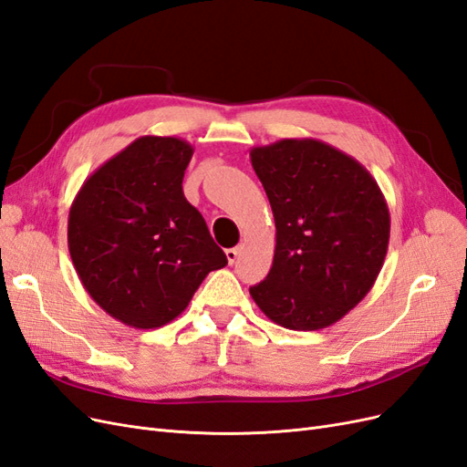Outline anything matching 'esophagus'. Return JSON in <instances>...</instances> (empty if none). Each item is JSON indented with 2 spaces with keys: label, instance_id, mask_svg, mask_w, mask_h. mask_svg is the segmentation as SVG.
Here are the masks:
<instances>
[{
  "label": "esophagus",
  "instance_id": "34e87169",
  "mask_svg": "<svg viewBox=\"0 0 467 467\" xmlns=\"http://www.w3.org/2000/svg\"><path fill=\"white\" fill-rule=\"evenodd\" d=\"M242 245H237V247H232V249H225V259H228V263L230 265H234L235 263V259L239 257V253H242Z\"/></svg>",
  "mask_w": 467,
  "mask_h": 467
}]
</instances>
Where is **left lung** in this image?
<instances>
[{"instance_id":"obj_1","label":"left lung","mask_w":467,"mask_h":467,"mask_svg":"<svg viewBox=\"0 0 467 467\" xmlns=\"http://www.w3.org/2000/svg\"><path fill=\"white\" fill-rule=\"evenodd\" d=\"M276 225L273 266L249 294L282 327L317 331L370 292L389 244V210L376 179L314 138L253 148Z\"/></svg>"}]
</instances>
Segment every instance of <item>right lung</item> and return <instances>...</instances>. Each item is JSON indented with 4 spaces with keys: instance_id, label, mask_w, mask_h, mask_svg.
<instances>
[{
    "instance_id": "obj_1",
    "label": "right lung",
    "mask_w": 467,
    "mask_h": 467,
    "mask_svg": "<svg viewBox=\"0 0 467 467\" xmlns=\"http://www.w3.org/2000/svg\"><path fill=\"white\" fill-rule=\"evenodd\" d=\"M192 146L142 136L93 171L69 208L67 249L99 307L136 329L182 314L210 271L228 265L182 194Z\"/></svg>"
}]
</instances>
